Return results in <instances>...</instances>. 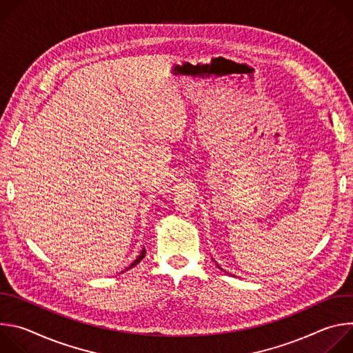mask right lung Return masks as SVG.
I'll use <instances>...</instances> for the list:
<instances>
[{"label": "right lung", "mask_w": 353, "mask_h": 353, "mask_svg": "<svg viewBox=\"0 0 353 353\" xmlns=\"http://www.w3.org/2000/svg\"><path fill=\"white\" fill-rule=\"evenodd\" d=\"M145 253H146V250H145V248H143V250H142V251H141V254H139V256H138V259H137V260H135V261H134V263H132V264H131V265H130V267H127V268H125V270H124V271H121V272H125V271H128V270H130V268H132V267H135V265H137V264H138V263H139V261H141V260H142V259H143V257H145Z\"/></svg>", "instance_id": "add662e5"}]
</instances>
